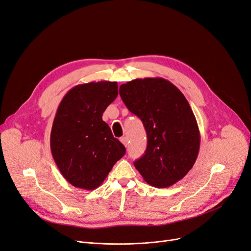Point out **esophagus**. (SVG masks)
<instances>
[{
  "instance_id": "obj_1",
  "label": "esophagus",
  "mask_w": 251,
  "mask_h": 251,
  "mask_svg": "<svg viewBox=\"0 0 251 251\" xmlns=\"http://www.w3.org/2000/svg\"><path fill=\"white\" fill-rule=\"evenodd\" d=\"M121 142L124 144L125 147H127L128 146V138L127 137H122L121 138Z\"/></svg>"
}]
</instances>
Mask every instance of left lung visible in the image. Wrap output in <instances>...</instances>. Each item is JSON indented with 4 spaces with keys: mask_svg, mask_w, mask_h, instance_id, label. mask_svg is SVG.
Returning a JSON list of instances; mask_svg holds the SVG:
<instances>
[{
    "mask_svg": "<svg viewBox=\"0 0 251 251\" xmlns=\"http://www.w3.org/2000/svg\"><path fill=\"white\" fill-rule=\"evenodd\" d=\"M119 92L148 135L147 151L134 162L135 168L150 185L170 187L189 172L200 151V129L189 102L161 77L134 79Z\"/></svg>",
    "mask_w": 251,
    "mask_h": 251,
    "instance_id": "8db88e82",
    "label": "left lung"
}]
</instances>
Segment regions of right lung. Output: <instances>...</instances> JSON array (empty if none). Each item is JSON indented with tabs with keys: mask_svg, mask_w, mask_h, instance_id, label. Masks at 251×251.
Segmentation results:
<instances>
[{
	"mask_svg": "<svg viewBox=\"0 0 251 251\" xmlns=\"http://www.w3.org/2000/svg\"><path fill=\"white\" fill-rule=\"evenodd\" d=\"M118 96V83L79 84L60 102L50 131V151L63 177L85 190L98 188L125 154L102 113Z\"/></svg>",
	"mask_w": 251,
	"mask_h": 251,
	"instance_id": "1",
	"label": "right lung"
}]
</instances>
